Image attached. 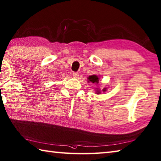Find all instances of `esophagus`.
<instances>
[{
	"label": "esophagus",
	"mask_w": 161,
	"mask_h": 161,
	"mask_svg": "<svg viewBox=\"0 0 161 161\" xmlns=\"http://www.w3.org/2000/svg\"><path fill=\"white\" fill-rule=\"evenodd\" d=\"M72 76H73L75 78H77L79 76V73H78V72H73V73H72Z\"/></svg>",
	"instance_id": "obj_1"
}]
</instances>
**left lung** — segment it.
Here are the masks:
<instances>
[{
  "label": "left lung",
  "mask_w": 161,
  "mask_h": 161,
  "mask_svg": "<svg viewBox=\"0 0 161 161\" xmlns=\"http://www.w3.org/2000/svg\"><path fill=\"white\" fill-rule=\"evenodd\" d=\"M88 81H91V82L93 83H97L99 81V77L97 76V75H91L89 77H88ZM106 89H103V91H105ZM96 93L98 94L100 93V91L97 90L96 91Z\"/></svg>",
  "instance_id": "left-lung-1"
}]
</instances>
